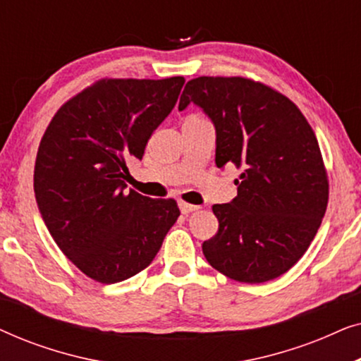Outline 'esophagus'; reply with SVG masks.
<instances>
[{
  "label": "esophagus",
  "mask_w": 361,
  "mask_h": 361,
  "mask_svg": "<svg viewBox=\"0 0 361 361\" xmlns=\"http://www.w3.org/2000/svg\"><path fill=\"white\" fill-rule=\"evenodd\" d=\"M179 209H180V212H182V214H184V215H189V214H192V212L199 210V207L192 205V204H187V202H180Z\"/></svg>",
  "instance_id": "obj_1"
}]
</instances>
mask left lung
I'll return each instance as SVG.
<instances>
[{"instance_id":"1","label":"left lung","mask_w":361,"mask_h":361,"mask_svg":"<svg viewBox=\"0 0 361 361\" xmlns=\"http://www.w3.org/2000/svg\"><path fill=\"white\" fill-rule=\"evenodd\" d=\"M189 103L214 123L216 167L241 169L238 195L212 207L219 231L202 245L207 261L240 283L279 278L302 258L327 210V171L312 128L288 97L243 77L192 78L179 110Z\"/></svg>"}]
</instances>
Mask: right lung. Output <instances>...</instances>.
<instances>
[{
  "label": "right lung",
  "instance_id": "add662e5",
  "mask_svg": "<svg viewBox=\"0 0 361 361\" xmlns=\"http://www.w3.org/2000/svg\"><path fill=\"white\" fill-rule=\"evenodd\" d=\"M184 77L103 78L63 103L37 149L34 192L49 233L88 278L113 284L151 264L180 215L174 199L126 192Z\"/></svg>",
  "mask_w": 361,
  "mask_h": 361
}]
</instances>
